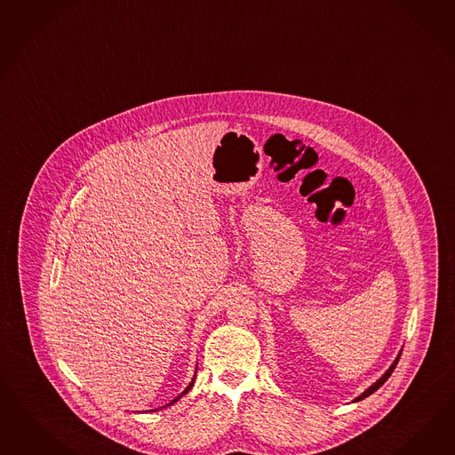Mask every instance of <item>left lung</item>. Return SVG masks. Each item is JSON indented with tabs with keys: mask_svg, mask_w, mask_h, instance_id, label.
Wrapping results in <instances>:
<instances>
[{
	"mask_svg": "<svg viewBox=\"0 0 455 455\" xmlns=\"http://www.w3.org/2000/svg\"><path fill=\"white\" fill-rule=\"evenodd\" d=\"M399 357H401V355L399 356L395 357V361L393 363V366L391 368L387 369V372L382 376L381 379H378V381L374 382L371 387H369L368 391H364V393L361 394L359 397H356L355 401H361V399H364V397H368V395H371V394L374 393V391H378L379 387H381L382 384L384 382L387 381L389 379V376L393 374L394 369H395V366H397V363H399Z\"/></svg>",
	"mask_w": 455,
	"mask_h": 455,
	"instance_id": "left-lung-1",
	"label": "left lung"
}]
</instances>
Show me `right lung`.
I'll return each mask as SVG.
<instances>
[{
    "label": "right lung",
    "instance_id": "obj_1",
    "mask_svg": "<svg viewBox=\"0 0 455 455\" xmlns=\"http://www.w3.org/2000/svg\"><path fill=\"white\" fill-rule=\"evenodd\" d=\"M194 381H196V376H194V379H192V382H190V384H188V386H187V387H185L184 393L180 394V395H177V397H175V399H173L172 403H169V404H173V403H177V401H179V399H180V397H182V395H184V394L188 393V391H190V389H192V386H194Z\"/></svg>",
    "mask_w": 455,
    "mask_h": 455
}]
</instances>
